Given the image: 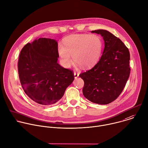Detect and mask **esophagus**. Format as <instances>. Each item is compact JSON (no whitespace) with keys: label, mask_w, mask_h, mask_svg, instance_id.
<instances>
[{"label":"esophagus","mask_w":148,"mask_h":148,"mask_svg":"<svg viewBox=\"0 0 148 148\" xmlns=\"http://www.w3.org/2000/svg\"><path fill=\"white\" fill-rule=\"evenodd\" d=\"M74 78H75V79L77 78V77H78V76H79V74H78V73H76L75 71L74 72Z\"/></svg>","instance_id":"obj_1"}]
</instances>
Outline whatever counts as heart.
<instances>
[{
	"instance_id": "1",
	"label": "heart",
	"mask_w": 148,
	"mask_h": 148,
	"mask_svg": "<svg viewBox=\"0 0 148 148\" xmlns=\"http://www.w3.org/2000/svg\"><path fill=\"white\" fill-rule=\"evenodd\" d=\"M60 45L58 52L64 65L69 67L74 61L84 68L93 66L99 59L102 48L100 38L95 35L77 34L67 37Z\"/></svg>"
}]
</instances>
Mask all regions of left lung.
Masks as SVG:
<instances>
[{
	"label": "left lung",
	"mask_w": 148,
	"mask_h": 148,
	"mask_svg": "<svg viewBox=\"0 0 148 148\" xmlns=\"http://www.w3.org/2000/svg\"><path fill=\"white\" fill-rule=\"evenodd\" d=\"M92 33L101 34L105 41L103 54L91 69L79 74L84 80V96L99 105L109 104L119 96L130 74L128 49L117 37L104 29Z\"/></svg>",
	"instance_id": "1"
}]
</instances>
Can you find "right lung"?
<instances>
[{
	"instance_id": "right-lung-1",
	"label": "right lung",
	"mask_w": 148,
	"mask_h": 148,
	"mask_svg": "<svg viewBox=\"0 0 148 148\" xmlns=\"http://www.w3.org/2000/svg\"><path fill=\"white\" fill-rule=\"evenodd\" d=\"M58 44L55 39L42 38L27 43L20 52L18 72L27 95L38 105L58 102L74 79L72 70L58 63Z\"/></svg>"
}]
</instances>
